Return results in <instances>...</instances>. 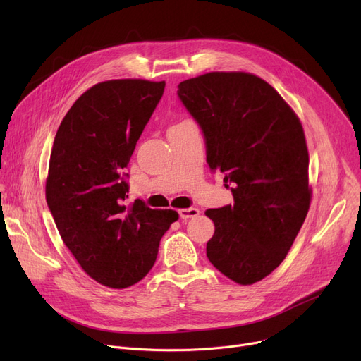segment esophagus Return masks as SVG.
<instances>
[{"label": "esophagus", "instance_id": "1", "mask_svg": "<svg viewBox=\"0 0 361 361\" xmlns=\"http://www.w3.org/2000/svg\"><path fill=\"white\" fill-rule=\"evenodd\" d=\"M178 214L181 219H188V218H196L200 214V211L197 207H183V209L178 211Z\"/></svg>", "mask_w": 361, "mask_h": 361}]
</instances>
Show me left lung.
I'll list each match as a JSON object with an SVG mask.
<instances>
[{
    "mask_svg": "<svg viewBox=\"0 0 361 361\" xmlns=\"http://www.w3.org/2000/svg\"><path fill=\"white\" fill-rule=\"evenodd\" d=\"M224 173L234 204L206 211L215 224L206 256L226 278L252 283L286 259L312 202L309 150L294 109L259 75L211 71L178 85Z\"/></svg>",
    "mask_w": 361,
    "mask_h": 361,
    "instance_id": "obj_1",
    "label": "left lung"
}]
</instances>
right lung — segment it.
<instances>
[{"instance_id": "add662e5", "label": "right lung", "mask_w": 361, "mask_h": 361, "mask_svg": "<svg viewBox=\"0 0 361 361\" xmlns=\"http://www.w3.org/2000/svg\"><path fill=\"white\" fill-rule=\"evenodd\" d=\"M165 82L106 80L87 89L55 135L45 196L56 228L82 269L127 288L154 267L173 209L124 204V168L157 108Z\"/></svg>"}]
</instances>
